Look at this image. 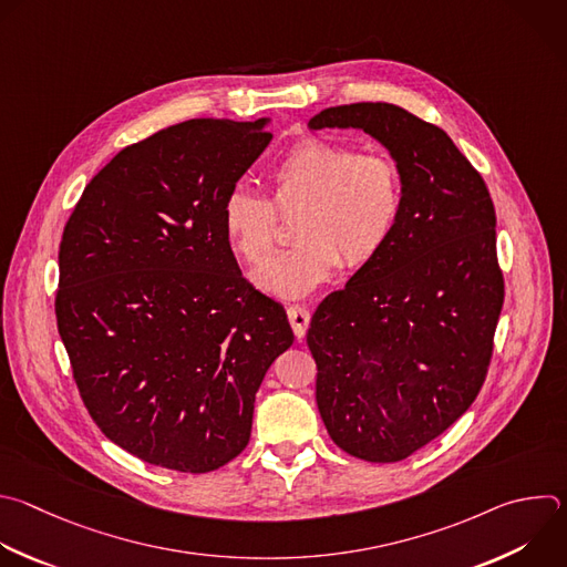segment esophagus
<instances>
[{
  "label": "esophagus",
  "mask_w": 567,
  "mask_h": 567,
  "mask_svg": "<svg viewBox=\"0 0 567 567\" xmlns=\"http://www.w3.org/2000/svg\"><path fill=\"white\" fill-rule=\"evenodd\" d=\"M287 318H289V324H291L296 338H298V340L305 338V331H307L309 318H311L309 311H307L305 307H300V305H291V307L287 309Z\"/></svg>",
  "instance_id": "34e87169"
}]
</instances>
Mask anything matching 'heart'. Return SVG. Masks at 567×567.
<instances>
[{
	"label": "heart",
	"instance_id": "1",
	"mask_svg": "<svg viewBox=\"0 0 567 567\" xmlns=\"http://www.w3.org/2000/svg\"><path fill=\"white\" fill-rule=\"evenodd\" d=\"M269 200L234 188L223 203V231L247 265H262L276 245V214L296 216V249L256 271V285L280 298H302L342 262L358 269L392 240L405 203L403 173L385 153L307 137L267 173Z\"/></svg>",
	"mask_w": 567,
	"mask_h": 567
}]
</instances>
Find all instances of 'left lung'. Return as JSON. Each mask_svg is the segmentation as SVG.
<instances>
[{
  "mask_svg": "<svg viewBox=\"0 0 567 567\" xmlns=\"http://www.w3.org/2000/svg\"><path fill=\"white\" fill-rule=\"evenodd\" d=\"M309 128H360L403 173L392 240L318 305L307 331L331 441L396 463L454 425L485 383L505 296L494 205L452 137L396 104L331 106Z\"/></svg>",
  "mask_w": 567,
  "mask_h": 567,
  "instance_id": "1",
  "label": "left lung"
}]
</instances>
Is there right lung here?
Instances as JSON below:
<instances>
[{"mask_svg": "<svg viewBox=\"0 0 567 567\" xmlns=\"http://www.w3.org/2000/svg\"><path fill=\"white\" fill-rule=\"evenodd\" d=\"M267 124L188 120L122 148L64 227L55 316L73 379L104 436L144 463L205 474L236 458L293 342L223 231Z\"/></svg>", "mask_w": 567, "mask_h": 567, "instance_id": "1", "label": "right lung"}]
</instances>
